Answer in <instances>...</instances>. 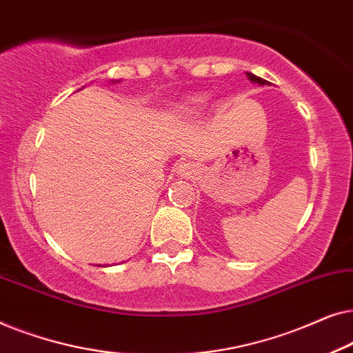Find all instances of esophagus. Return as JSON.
<instances>
[{"label":"esophagus","mask_w":353,"mask_h":353,"mask_svg":"<svg viewBox=\"0 0 353 353\" xmlns=\"http://www.w3.org/2000/svg\"><path fill=\"white\" fill-rule=\"evenodd\" d=\"M176 175H180V176H191L192 175V172H194V168H192V165L191 163H188V162H183V163H180V165L176 167Z\"/></svg>","instance_id":"34e87169"}]
</instances>
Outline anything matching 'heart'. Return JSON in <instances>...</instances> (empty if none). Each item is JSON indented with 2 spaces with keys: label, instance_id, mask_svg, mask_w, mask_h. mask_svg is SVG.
I'll use <instances>...</instances> for the list:
<instances>
[{
  "label": "heart",
  "instance_id": "heart-1",
  "mask_svg": "<svg viewBox=\"0 0 353 353\" xmlns=\"http://www.w3.org/2000/svg\"><path fill=\"white\" fill-rule=\"evenodd\" d=\"M205 101H207V98H205V96H202V94L192 96V98L188 99V103H186V108L190 109V110H197V109L204 108Z\"/></svg>",
  "mask_w": 353,
  "mask_h": 353
}]
</instances>
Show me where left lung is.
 Masks as SVG:
<instances>
[{
	"mask_svg": "<svg viewBox=\"0 0 353 353\" xmlns=\"http://www.w3.org/2000/svg\"><path fill=\"white\" fill-rule=\"evenodd\" d=\"M245 75H248V79H249L250 81H252V83H257V85H260V86H263V85H270L267 80L260 79V77L254 75V74H250V72H245Z\"/></svg>",
	"mask_w": 353,
	"mask_h": 353,
	"instance_id": "1",
	"label": "left lung"
}]
</instances>
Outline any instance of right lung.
Wrapping results in <instances>:
<instances>
[{
  "label": "right lung",
  "mask_w": 353,
  "mask_h": 353,
  "mask_svg": "<svg viewBox=\"0 0 353 353\" xmlns=\"http://www.w3.org/2000/svg\"><path fill=\"white\" fill-rule=\"evenodd\" d=\"M119 81H120V80H114V81H112V83H119Z\"/></svg>",
  "instance_id": "right-lung-1"
}]
</instances>
